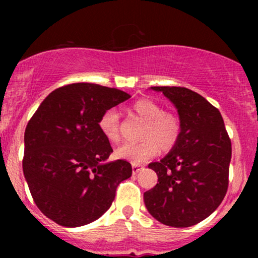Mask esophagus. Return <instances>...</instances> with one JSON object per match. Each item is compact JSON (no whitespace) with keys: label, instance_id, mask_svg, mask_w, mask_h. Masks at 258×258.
Masks as SVG:
<instances>
[{"label":"esophagus","instance_id":"34e87169","mask_svg":"<svg viewBox=\"0 0 258 258\" xmlns=\"http://www.w3.org/2000/svg\"><path fill=\"white\" fill-rule=\"evenodd\" d=\"M142 168H143V166H142V165L132 164V171H133V173H138L139 171L142 170Z\"/></svg>","mask_w":258,"mask_h":258}]
</instances>
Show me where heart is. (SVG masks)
Returning a JSON list of instances; mask_svg holds the SVG:
<instances>
[{
  "label": "heart",
  "instance_id": "heart-1",
  "mask_svg": "<svg viewBox=\"0 0 258 258\" xmlns=\"http://www.w3.org/2000/svg\"><path fill=\"white\" fill-rule=\"evenodd\" d=\"M132 111L146 125L142 128L137 143H123L116 148L115 155L132 164H142L161 149L170 152L178 143L180 137V121L177 115L165 111L161 105L149 98H142L132 105ZM103 136L110 142H119L121 138L120 115L115 109H108L98 121Z\"/></svg>",
  "mask_w": 258,
  "mask_h": 258
}]
</instances>
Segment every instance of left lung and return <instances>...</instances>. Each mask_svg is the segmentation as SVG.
Here are the masks:
<instances>
[{
  "mask_svg": "<svg viewBox=\"0 0 258 258\" xmlns=\"http://www.w3.org/2000/svg\"><path fill=\"white\" fill-rule=\"evenodd\" d=\"M178 110L180 137L164 159L149 164L158 183L144 193L155 220L184 228L199 223L221 205L229 183L232 143L217 108L185 87H152Z\"/></svg>",
  "mask_w": 258,
  "mask_h": 258,
  "instance_id": "left-lung-1",
  "label": "left lung"
}]
</instances>
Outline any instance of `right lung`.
<instances>
[{
	"label": "right lung",
	"instance_id": "1",
	"mask_svg": "<svg viewBox=\"0 0 258 258\" xmlns=\"http://www.w3.org/2000/svg\"><path fill=\"white\" fill-rule=\"evenodd\" d=\"M128 98L96 84L65 85L29 120L23 171L32 199L49 220L64 227L96 221L111 206L117 185L132 176L125 160L105 164L112 148L98 126L103 112Z\"/></svg>",
	"mask_w": 258,
	"mask_h": 258
}]
</instances>
